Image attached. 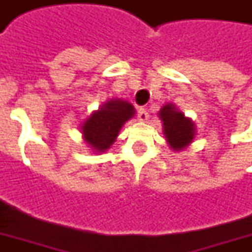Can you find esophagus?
<instances>
[{"label": "esophagus", "mask_w": 252, "mask_h": 252, "mask_svg": "<svg viewBox=\"0 0 252 252\" xmlns=\"http://www.w3.org/2000/svg\"><path fill=\"white\" fill-rule=\"evenodd\" d=\"M137 119L140 121H147L150 119V115H148V112L146 109H139V112H137Z\"/></svg>", "instance_id": "1"}]
</instances>
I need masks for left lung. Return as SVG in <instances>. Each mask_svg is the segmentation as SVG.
<instances>
[{"instance_id":"1","label":"left lung","mask_w":252,"mask_h":252,"mask_svg":"<svg viewBox=\"0 0 252 252\" xmlns=\"http://www.w3.org/2000/svg\"><path fill=\"white\" fill-rule=\"evenodd\" d=\"M162 120L163 135L173 151H185L193 143L195 136V126L191 119L186 117L174 104L163 105L159 110Z\"/></svg>"}]
</instances>
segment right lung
I'll return each instance as SVG.
<instances>
[{
  "label": "right lung",
  "instance_id": "right-lung-1",
  "mask_svg": "<svg viewBox=\"0 0 252 252\" xmlns=\"http://www.w3.org/2000/svg\"><path fill=\"white\" fill-rule=\"evenodd\" d=\"M135 108L128 101L110 98L99 105L81 124L85 143L93 153H105L116 142L120 129L135 116Z\"/></svg>",
  "mask_w": 252,
  "mask_h": 252
}]
</instances>
